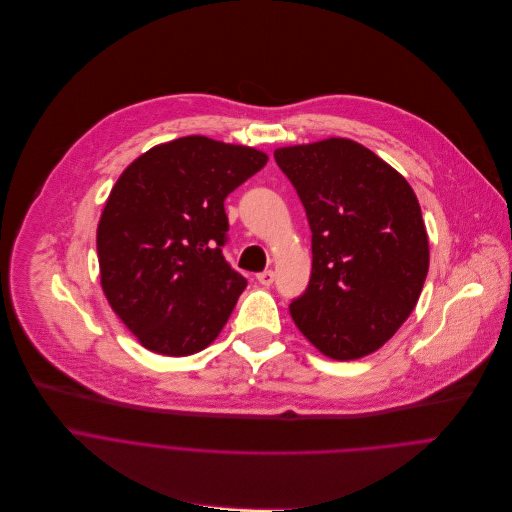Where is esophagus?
Returning a JSON list of instances; mask_svg holds the SVG:
<instances>
[{
	"mask_svg": "<svg viewBox=\"0 0 512 512\" xmlns=\"http://www.w3.org/2000/svg\"><path fill=\"white\" fill-rule=\"evenodd\" d=\"M256 278H258V282H260L262 286H270V284L274 282V272H272V270H264V272H260Z\"/></svg>",
	"mask_w": 512,
	"mask_h": 512,
	"instance_id": "34e87169",
	"label": "esophagus"
}]
</instances>
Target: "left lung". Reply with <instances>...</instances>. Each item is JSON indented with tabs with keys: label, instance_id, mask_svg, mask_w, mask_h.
I'll use <instances>...</instances> for the list:
<instances>
[{
	"label": "left lung",
	"instance_id": "1",
	"mask_svg": "<svg viewBox=\"0 0 512 512\" xmlns=\"http://www.w3.org/2000/svg\"><path fill=\"white\" fill-rule=\"evenodd\" d=\"M274 159L313 232V272L290 302L292 321L331 359L365 357L410 317L428 276L418 197L403 175L351 139L280 147Z\"/></svg>",
	"mask_w": 512,
	"mask_h": 512
}]
</instances>
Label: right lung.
I'll list each match as a JSON object with an SVG mask.
<instances>
[{
	"label": "right lung",
	"mask_w": 512,
	"mask_h": 512,
	"mask_svg": "<svg viewBox=\"0 0 512 512\" xmlns=\"http://www.w3.org/2000/svg\"><path fill=\"white\" fill-rule=\"evenodd\" d=\"M268 155L201 135L157 145L117 179L96 230L100 286L117 317L159 355L212 345L246 278L224 258V199Z\"/></svg>",
	"instance_id": "add662e5"
}]
</instances>
